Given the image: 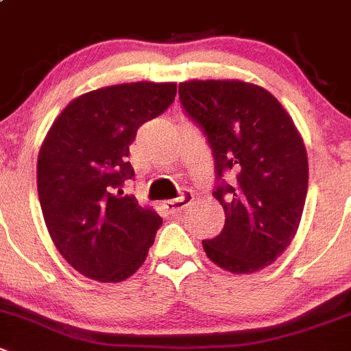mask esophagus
<instances>
[{
	"label": "esophagus",
	"mask_w": 351,
	"mask_h": 351,
	"mask_svg": "<svg viewBox=\"0 0 351 351\" xmlns=\"http://www.w3.org/2000/svg\"><path fill=\"white\" fill-rule=\"evenodd\" d=\"M193 202V193L191 191H182L181 197L173 198V200L163 202V208H165L169 214H176V212L182 210V208L188 207Z\"/></svg>",
	"instance_id": "obj_1"
}]
</instances>
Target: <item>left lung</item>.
I'll list each match as a JSON object with an SVG mask.
<instances>
[{
	"label": "left lung",
	"instance_id": "obj_1",
	"mask_svg": "<svg viewBox=\"0 0 351 351\" xmlns=\"http://www.w3.org/2000/svg\"><path fill=\"white\" fill-rule=\"evenodd\" d=\"M179 101L214 156L212 195L224 228L204 240L210 261L231 273L271 265L294 239L308 191V158L285 109L239 80L184 82Z\"/></svg>",
	"mask_w": 351,
	"mask_h": 351
}]
</instances>
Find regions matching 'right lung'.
I'll use <instances>...</instances> for the list:
<instances>
[{
    "label": "right lung",
    "instance_id": "obj_1",
    "mask_svg": "<svg viewBox=\"0 0 351 351\" xmlns=\"http://www.w3.org/2000/svg\"><path fill=\"white\" fill-rule=\"evenodd\" d=\"M176 83L137 82L94 90L53 121L38 156V197L57 250L82 275L121 282L141 268L162 217L125 182L141 125L176 99Z\"/></svg>",
    "mask_w": 351,
    "mask_h": 351
}]
</instances>
